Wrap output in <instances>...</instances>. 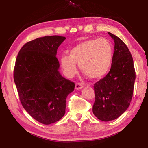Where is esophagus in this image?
I'll use <instances>...</instances> for the list:
<instances>
[{"instance_id": "obj_1", "label": "esophagus", "mask_w": 148, "mask_h": 148, "mask_svg": "<svg viewBox=\"0 0 148 148\" xmlns=\"http://www.w3.org/2000/svg\"><path fill=\"white\" fill-rule=\"evenodd\" d=\"M83 84H81V83H76V86H75V89L76 90H79V89H81L82 88H83Z\"/></svg>"}]
</instances>
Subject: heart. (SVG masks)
Segmentation results:
<instances>
[{"label": "heart", "instance_id": "b5f03b06", "mask_svg": "<svg viewBox=\"0 0 148 148\" xmlns=\"http://www.w3.org/2000/svg\"><path fill=\"white\" fill-rule=\"evenodd\" d=\"M113 48L107 39H91L79 42L70 49L69 55L60 57V63L64 74L72 77L77 72L76 63L81 71L91 79L104 77L111 67Z\"/></svg>", "mask_w": 148, "mask_h": 148}]
</instances>
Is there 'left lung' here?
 Here are the masks:
<instances>
[{
	"label": "left lung",
	"mask_w": 148,
	"mask_h": 148,
	"mask_svg": "<svg viewBox=\"0 0 148 148\" xmlns=\"http://www.w3.org/2000/svg\"><path fill=\"white\" fill-rule=\"evenodd\" d=\"M114 40L112 66L106 76L94 84L95 101L92 112L99 119H116L131 103L136 78L132 55L123 42L108 32Z\"/></svg>",
	"instance_id": "8db88e82"
}]
</instances>
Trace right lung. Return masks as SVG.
<instances>
[{
  "mask_svg": "<svg viewBox=\"0 0 148 148\" xmlns=\"http://www.w3.org/2000/svg\"><path fill=\"white\" fill-rule=\"evenodd\" d=\"M65 39L56 35L30 41L19 50L16 60L14 79L22 106L45 125L64 116L66 97L74 89V82L59 72L57 51Z\"/></svg>",
  "mask_w": 148,
  "mask_h": 148,
  "instance_id": "1",
  "label": "right lung"
}]
</instances>
